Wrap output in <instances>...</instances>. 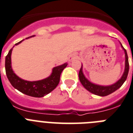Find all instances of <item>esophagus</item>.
<instances>
[{"mask_svg":"<svg viewBox=\"0 0 133 133\" xmlns=\"http://www.w3.org/2000/svg\"><path fill=\"white\" fill-rule=\"evenodd\" d=\"M74 59V57L73 55H71L70 57H69V60H70V61H72V60H73Z\"/></svg>","mask_w":133,"mask_h":133,"instance_id":"esophagus-1","label":"esophagus"}]
</instances>
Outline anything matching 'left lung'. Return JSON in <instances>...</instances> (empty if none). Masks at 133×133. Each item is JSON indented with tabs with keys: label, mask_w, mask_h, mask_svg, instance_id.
Returning <instances> with one entry per match:
<instances>
[{
	"label": "left lung",
	"mask_w": 133,
	"mask_h": 133,
	"mask_svg": "<svg viewBox=\"0 0 133 133\" xmlns=\"http://www.w3.org/2000/svg\"><path fill=\"white\" fill-rule=\"evenodd\" d=\"M121 46L123 48V49L124 50L125 52V57H126V61H125V70L123 74L122 77L120 79L115 83V84H113L112 85H109V86H101V85H97L95 84H93L88 81V80L85 77L83 71H82V65L81 68L79 70V73H78V77H79V80L81 84L83 85L85 89L90 91L91 93L94 94L95 95H98L100 96H106L108 95L111 94L115 91H116L117 89H118L122 85L124 84L125 81L127 78L128 76V71H129V63H128V57L126 50L124 47L122 46V44Z\"/></svg>",
	"instance_id": "obj_1"
}]
</instances>
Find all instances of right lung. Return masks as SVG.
<instances>
[{
    "label": "right lung",
    "mask_w": 133,
    "mask_h": 133,
    "mask_svg": "<svg viewBox=\"0 0 133 133\" xmlns=\"http://www.w3.org/2000/svg\"><path fill=\"white\" fill-rule=\"evenodd\" d=\"M31 37H29L26 39L29 38ZM23 40L16 43L15 45H18ZM12 48L9 51V53L5 57V71L7 78L14 88H16L18 91L24 94L36 98L44 96L45 95L48 94L53 89H55L60 81L61 72L67 66L68 63H64L61 65L54 68L51 75L45 79L38 81H27L21 79L18 76H16V74L13 72L11 65V55Z\"/></svg>",
    "instance_id": "right-lung-1"
}]
</instances>
